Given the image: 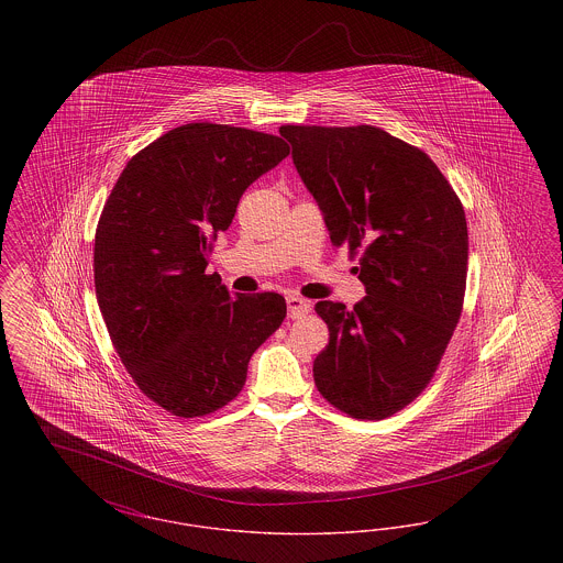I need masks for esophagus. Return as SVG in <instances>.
<instances>
[{"instance_id": "esophagus-1", "label": "esophagus", "mask_w": 563, "mask_h": 563, "mask_svg": "<svg viewBox=\"0 0 563 563\" xmlns=\"http://www.w3.org/2000/svg\"><path fill=\"white\" fill-rule=\"evenodd\" d=\"M287 308H289V317L291 319H301L310 312V301L299 297V295H289L287 297Z\"/></svg>"}]
</instances>
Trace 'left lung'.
<instances>
[{
  "label": "left lung",
  "mask_w": 563,
  "mask_h": 563,
  "mask_svg": "<svg viewBox=\"0 0 563 563\" xmlns=\"http://www.w3.org/2000/svg\"><path fill=\"white\" fill-rule=\"evenodd\" d=\"M331 242L358 257L365 297L319 301L329 344L314 358L322 397L358 420L413 401L462 314L468 230L460 198L429 156L375 126H280Z\"/></svg>",
  "instance_id": "obj_1"
}]
</instances>
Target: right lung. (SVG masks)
<instances>
[{
	"instance_id": "right-lung-1",
	"label": "right lung",
	"mask_w": 563,
	"mask_h": 563,
	"mask_svg": "<svg viewBox=\"0 0 563 563\" xmlns=\"http://www.w3.org/2000/svg\"><path fill=\"white\" fill-rule=\"evenodd\" d=\"M289 156L276 134L177 126L133 156L95 236V289L111 344L145 397L179 418L232 401L287 317L278 294L232 297L207 274L244 189Z\"/></svg>"
}]
</instances>
